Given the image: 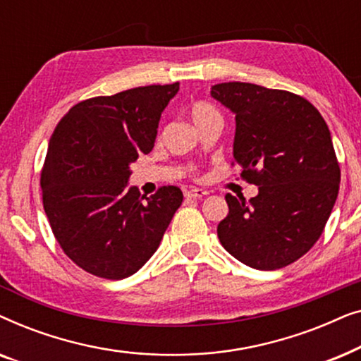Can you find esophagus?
I'll list each match as a JSON object with an SVG mask.
<instances>
[{
	"instance_id": "esophagus-1",
	"label": "esophagus",
	"mask_w": 361,
	"mask_h": 361,
	"mask_svg": "<svg viewBox=\"0 0 361 361\" xmlns=\"http://www.w3.org/2000/svg\"><path fill=\"white\" fill-rule=\"evenodd\" d=\"M209 195V192L204 190V189H190L185 192V197L187 199H194V200H200L204 199V197Z\"/></svg>"
}]
</instances>
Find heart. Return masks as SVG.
Masks as SVG:
<instances>
[{"label":"heart","mask_w":361,"mask_h":361,"mask_svg":"<svg viewBox=\"0 0 361 361\" xmlns=\"http://www.w3.org/2000/svg\"><path fill=\"white\" fill-rule=\"evenodd\" d=\"M214 115H219V113H216L215 108L207 102H195L194 105L190 106V118L192 121L195 123V126H199L202 121H205L207 118Z\"/></svg>","instance_id":"heart-1"}]
</instances>
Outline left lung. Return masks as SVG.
<instances>
[{
	"label": "left lung",
	"instance_id": "obj_1",
	"mask_svg": "<svg viewBox=\"0 0 361 361\" xmlns=\"http://www.w3.org/2000/svg\"><path fill=\"white\" fill-rule=\"evenodd\" d=\"M210 93L235 113L233 164L258 185L250 202L225 195L220 243L250 268H284L317 243L337 200L340 167L327 123L286 90L226 82Z\"/></svg>",
	"mask_w": 361,
	"mask_h": 361
}]
</instances>
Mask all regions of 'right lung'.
<instances>
[{
    "instance_id": "1",
    "label": "right lung",
    "mask_w": 361,
    "mask_h": 361,
    "mask_svg": "<svg viewBox=\"0 0 361 361\" xmlns=\"http://www.w3.org/2000/svg\"><path fill=\"white\" fill-rule=\"evenodd\" d=\"M179 82L95 97L73 105L54 130L41 172L52 233L87 273L125 279L154 255L182 190L128 187L131 162L154 147L157 125Z\"/></svg>"
}]
</instances>
